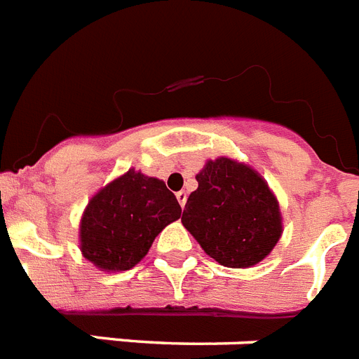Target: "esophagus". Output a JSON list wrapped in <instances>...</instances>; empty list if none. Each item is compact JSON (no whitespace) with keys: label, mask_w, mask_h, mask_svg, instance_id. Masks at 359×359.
Segmentation results:
<instances>
[{"label":"esophagus","mask_w":359,"mask_h":359,"mask_svg":"<svg viewBox=\"0 0 359 359\" xmlns=\"http://www.w3.org/2000/svg\"><path fill=\"white\" fill-rule=\"evenodd\" d=\"M186 199H188V195H186V191H177V201H179V205L184 208L186 205Z\"/></svg>","instance_id":"34e87169"}]
</instances>
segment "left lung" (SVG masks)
<instances>
[{
	"mask_svg": "<svg viewBox=\"0 0 359 359\" xmlns=\"http://www.w3.org/2000/svg\"><path fill=\"white\" fill-rule=\"evenodd\" d=\"M182 212V225L217 264H260L282 236L280 205L256 170L229 156L208 160Z\"/></svg>",
	"mask_w": 359,
	"mask_h": 359,
	"instance_id": "1",
	"label": "left lung"
}]
</instances>
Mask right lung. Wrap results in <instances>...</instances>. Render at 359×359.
I'll use <instances>...</instances> for the list:
<instances>
[{
	"label": "right lung",
	"instance_id": "1",
	"mask_svg": "<svg viewBox=\"0 0 359 359\" xmlns=\"http://www.w3.org/2000/svg\"><path fill=\"white\" fill-rule=\"evenodd\" d=\"M180 212L179 201L164 180L133 168L88 201L79 223L81 252L107 273L133 269Z\"/></svg>",
	"mask_w": 359,
	"mask_h": 359
}]
</instances>
